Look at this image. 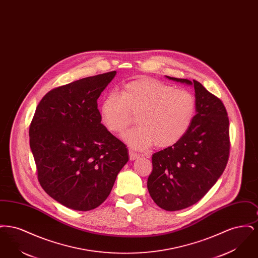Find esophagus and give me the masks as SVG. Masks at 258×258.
I'll return each mask as SVG.
<instances>
[{
    "mask_svg": "<svg viewBox=\"0 0 258 258\" xmlns=\"http://www.w3.org/2000/svg\"><path fill=\"white\" fill-rule=\"evenodd\" d=\"M128 154H130V160H135L140 157L139 154H137L136 152L133 151V150H130V151H128Z\"/></svg>",
    "mask_w": 258,
    "mask_h": 258,
    "instance_id": "obj_1",
    "label": "esophagus"
}]
</instances>
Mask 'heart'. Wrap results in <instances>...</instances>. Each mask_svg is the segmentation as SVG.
Wrapping results in <instances>:
<instances>
[{
    "instance_id": "obj_1",
    "label": "heart",
    "mask_w": 258,
    "mask_h": 258,
    "mask_svg": "<svg viewBox=\"0 0 258 258\" xmlns=\"http://www.w3.org/2000/svg\"><path fill=\"white\" fill-rule=\"evenodd\" d=\"M197 111L196 97L184 89H175L153 78H139L123 85L120 95L110 93L100 105V120L114 134H121L136 114V127L123 140L136 150L155 144L171 147L189 130Z\"/></svg>"
}]
</instances>
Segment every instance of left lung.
Segmentation results:
<instances>
[{
  "mask_svg": "<svg viewBox=\"0 0 258 258\" xmlns=\"http://www.w3.org/2000/svg\"><path fill=\"white\" fill-rule=\"evenodd\" d=\"M195 87L197 114L184 137L152 157L149 194L166 211H179L198 202L216 184L229 157V120L221 99L197 80L166 76Z\"/></svg>",
  "mask_w": 258,
  "mask_h": 258,
  "instance_id": "left-lung-1",
  "label": "left lung"
}]
</instances>
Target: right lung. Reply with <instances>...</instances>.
Returning a JSON list of instances; mask_svg holds the SVG:
<instances>
[{
  "mask_svg": "<svg viewBox=\"0 0 258 258\" xmlns=\"http://www.w3.org/2000/svg\"><path fill=\"white\" fill-rule=\"evenodd\" d=\"M116 72L90 76L48 92L29 130L38 182L61 205L98 207L108 197L127 149L101 123L98 98Z\"/></svg>",
  "mask_w": 258,
  "mask_h": 258,
  "instance_id": "1",
  "label": "right lung"
}]
</instances>
